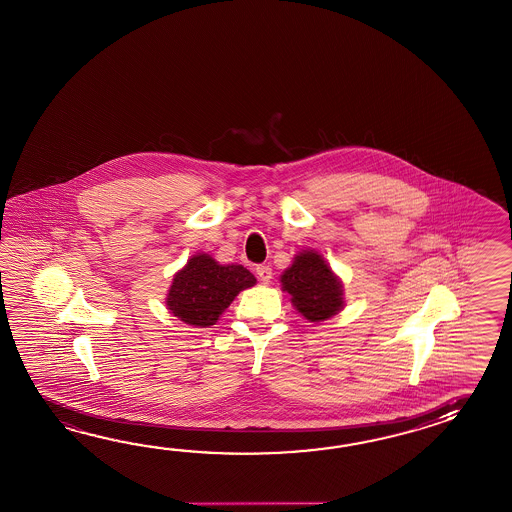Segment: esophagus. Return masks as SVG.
Wrapping results in <instances>:
<instances>
[{
	"label": "esophagus",
	"mask_w": 512,
	"mask_h": 512,
	"mask_svg": "<svg viewBox=\"0 0 512 512\" xmlns=\"http://www.w3.org/2000/svg\"><path fill=\"white\" fill-rule=\"evenodd\" d=\"M256 274H258V278H260L262 284H269L271 278H273V269H271L269 265H258V267H256Z\"/></svg>",
	"instance_id": "34e87169"
}]
</instances>
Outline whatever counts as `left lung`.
<instances>
[{"mask_svg":"<svg viewBox=\"0 0 512 512\" xmlns=\"http://www.w3.org/2000/svg\"><path fill=\"white\" fill-rule=\"evenodd\" d=\"M293 306L311 322L326 321L343 309V284L319 252L302 250L280 276Z\"/></svg>","mask_w":512,"mask_h":512,"instance_id":"obj_1","label":"left lung"}]
</instances>
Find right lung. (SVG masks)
Listing matches in <instances>:
<instances>
[{"mask_svg":"<svg viewBox=\"0 0 512 512\" xmlns=\"http://www.w3.org/2000/svg\"><path fill=\"white\" fill-rule=\"evenodd\" d=\"M256 284L243 265H219L208 254L191 256L169 287L167 309L180 321L208 328L217 322L239 291Z\"/></svg>","mask_w":512,"mask_h":512,"instance_id":"right-lung-1","label":"right lung"}]
</instances>
